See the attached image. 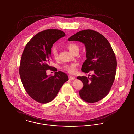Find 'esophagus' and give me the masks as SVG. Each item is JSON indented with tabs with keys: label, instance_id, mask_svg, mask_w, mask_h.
<instances>
[{
	"label": "esophagus",
	"instance_id": "obj_1",
	"mask_svg": "<svg viewBox=\"0 0 134 134\" xmlns=\"http://www.w3.org/2000/svg\"><path fill=\"white\" fill-rule=\"evenodd\" d=\"M69 80H73L75 79V77H74V76H69Z\"/></svg>",
	"mask_w": 134,
	"mask_h": 134
}]
</instances>
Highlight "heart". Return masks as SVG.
I'll return each instance as SVG.
<instances>
[{
    "instance_id": "b5f03b06",
    "label": "heart",
    "mask_w": 134,
    "mask_h": 134,
    "mask_svg": "<svg viewBox=\"0 0 134 134\" xmlns=\"http://www.w3.org/2000/svg\"><path fill=\"white\" fill-rule=\"evenodd\" d=\"M68 48L72 53H74L76 51H79V49L78 45L74 43L69 44L68 45ZM51 54L55 59H57L58 58V53L57 49L55 47H53L52 48ZM76 66L77 64L75 63H73L64 64L62 67V69L65 71H67L69 73L73 74L76 71Z\"/></svg>"
}]
</instances>
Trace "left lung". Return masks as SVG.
I'll return each instance as SVG.
<instances>
[{
  "mask_svg": "<svg viewBox=\"0 0 134 134\" xmlns=\"http://www.w3.org/2000/svg\"><path fill=\"white\" fill-rule=\"evenodd\" d=\"M68 40L79 41L85 45L87 59L81 70L86 73L90 71L94 72L90 78L77 77L84 85L79 91L80 97L89 103L98 102L109 93L115 80L117 66L115 53L106 37L91 29L80 31Z\"/></svg>",
  "mask_w": 134,
  "mask_h": 134,
  "instance_id": "left-lung-1",
  "label": "left lung"
}]
</instances>
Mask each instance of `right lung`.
<instances>
[{"label":"right lung","mask_w":134,"mask_h":134,"mask_svg":"<svg viewBox=\"0 0 134 134\" xmlns=\"http://www.w3.org/2000/svg\"><path fill=\"white\" fill-rule=\"evenodd\" d=\"M65 36L59 29L43 30L27 43L23 52L19 69L21 80L28 94L38 103L52 101L69 80L65 73L49 65L53 45ZM48 69L56 71L54 76H48Z\"/></svg>","instance_id":"obj_1"}]
</instances>
